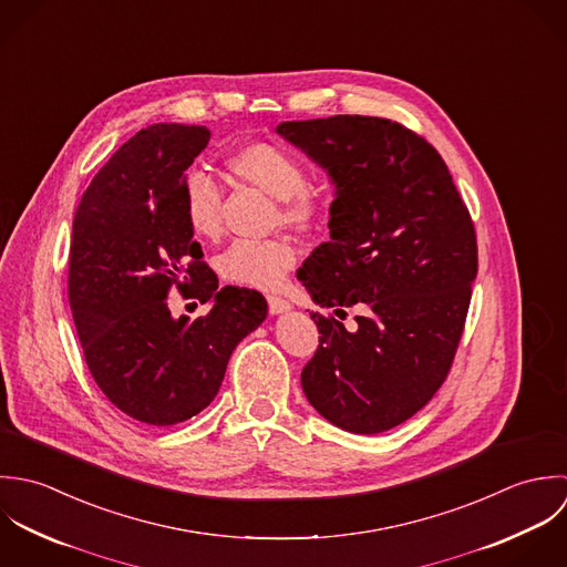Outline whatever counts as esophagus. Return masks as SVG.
<instances>
[{"label":"esophagus","mask_w":567,"mask_h":567,"mask_svg":"<svg viewBox=\"0 0 567 567\" xmlns=\"http://www.w3.org/2000/svg\"><path fill=\"white\" fill-rule=\"evenodd\" d=\"M267 307H269V313H285L291 309V302L285 300V298H278V296H267Z\"/></svg>","instance_id":"obj_1"}]
</instances>
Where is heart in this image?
Returning <instances> with one entry per match:
<instances>
[{"instance_id":"b5f03b06","label":"heart","mask_w":567,"mask_h":567,"mask_svg":"<svg viewBox=\"0 0 567 567\" xmlns=\"http://www.w3.org/2000/svg\"><path fill=\"white\" fill-rule=\"evenodd\" d=\"M234 182L251 186L276 199V226L313 234L327 221V199L309 184L305 164L285 146L251 140L226 157ZM182 210L188 227L206 240L219 238L224 229V193L202 171H190L182 186ZM296 265V247L287 236L267 240H236L219 256L224 280L251 289H276Z\"/></svg>"}]
</instances>
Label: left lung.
Returning <instances> with one entry per match:
<instances>
[{
  "mask_svg": "<svg viewBox=\"0 0 567 567\" xmlns=\"http://www.w3.org/2000/svg\"><path fill=\"white\" fill-rule=\"evenodd\" d=\"M338 184L331 240L298 280L322 307L302 368L309 403L352 434L388 432L425 408L452 370L477 274V238L441 153L401 122L331 115L278 124ZM313 318V316H311Z\"/></svg>",
  "mask_w": 567,
  "mask_h": 567,
  "instance_id": "obj_1",
  "label": "left lung"
}]
</instances>
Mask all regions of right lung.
<instances>
[{"instance_id": "1", "label": "right lung", "mask_w": 567, "mask_h": 567, "mask_svg": "<svg viewBox=\"0 0 567 567\" xmlns=\"http://www.w3.org/2000/svg\"><path fill=\"white\" fill-rule=\"evenodd\" d=\"M208 140L195 124L142 128L96 173L72 226L68 298L85 363L120 412L157 427L215 401L231 350L267 316L258 291L217 289L184 219L186 171ZM173 290L214 309L173 321Z\"/></svg>"}]
</instances>
